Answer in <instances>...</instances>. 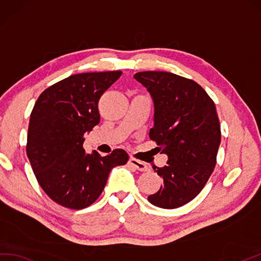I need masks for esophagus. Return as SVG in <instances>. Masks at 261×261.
Returning <instances> with one entry per match:
<instances>
[{"mask_svg":"<svg viewBox=\"0 0 261 261\" xmlns=\"http://www.w3.org/2000/svg\"><path fill=\"white\" fill-rule=\"evenodd\" d=\"M128 164H129L130 166L134 167V169H136V170H138V171H141V172L147 171V165H146L145 163H144V162H141V161H138V160L129 159Z\"/></svg>","mask_w":261,"mask_h":261,"instance_id":"obj_1","label":"esophagus"}]
</instances>
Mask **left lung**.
<instances>
[{"label":"left lung","mask_w":261,"mask_h":261,"mask_svg":"<svg viewBox=\"0 0 261 261\" xmlns=\"http://www.w3.org/2000/svg\"><path fill=\"white\" fill-rule=\"evenodd\" d=\"M154 103L150 140L167 155L166 165L153 166L163 185L148 201L175 209L193 200L204 188L217 163L221 130L216 105L200 85L165 71L134 74Z\"/></svg>","instance_id":"8db88e82"}]
</instances>
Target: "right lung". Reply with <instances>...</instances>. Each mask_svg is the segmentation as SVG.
Masks as SVG:
<instances>
[{
  "label": "right lung",
  "mask_w": 261,
  "mask_h": 261,
  "mask_svg": "<svg viewBox=\"0 0 261 261\" xmlns=\"http://www.w3.org/2000/svg\"><path fill=\"white\" fill-rule=\"evenodd\" d=\"M121 71L77 73L39 96L30 116L27 155L40 187L56 203L80 210L99 198L113 167L128 155L86 153L85 134L99 124L98 101Z\"/></svg>",
  "instance_id": "right-lung-1"
}]
</instances>
